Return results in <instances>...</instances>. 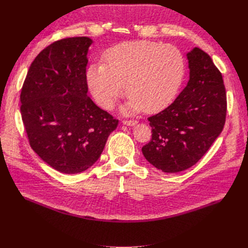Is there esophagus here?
Listing matches in <instances>:
<instances>
[{
    "instance_id": "34e87169",
    "label": "esophagus",
    "mask_w": 248,
    "mask_h": 248,
    "mask_svg": "<svg viewBox=\"0 0 248 248\" xmlns=\"http://www.w3.org/2000/svg\"><path fill=\"white\" fill-rule=\"evenodd\" d=\"M122 123L124 125H127V126H134L138 122L134 121V120H123Z\"/></svg>"
}]
</instances>
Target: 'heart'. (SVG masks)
<instances>
[{
	"instance_id": "obj_1",
	"label": "heart",
	"mask_w": 248,
	"mask_h": 248,
	"mask_svg": "<svg viewBox=\"0 0 248 248\" xmlns=\"http://www.w3.org/2000/svg\"><path fill=\"white\" fill-rule=\"evenodd\" d=\"M103 62L88 68V87L104 109L114 108L126 89L130 95L122 108L126 115L166 108L175 99L185 71L177 47L147 40L112 47L104 54Z\"/></svg>"
}]
</instances>
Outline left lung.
Here are the masks:
<instances>
[{"label": "left lung", "mask_w": 248, "mask_h": 248, "mask_svg": "<svg viewBox=\"0 0 248 248\" xmlns=\"http://www.w3.org/2000/svg\"><path fill=\"white\" fill-rule=\"evenodd\" d=\"M189 80L166 109L149 117L152 139L141 148L145 158L164 172L194 166L221 133L227 93L220 71L199 47L187 54Z\"/></svg>", "instance_id": "1"}]
</instances>
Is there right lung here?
<instances>
[{"mask_svg": "<svg viewBox=\"0 0 248 248\" xmlns=\"http://www.w3.org/2000/svg\"><path fill=\"white\" fill-rule=\"evenodd\" d=\"M88 37L55 41L39 52L20 93L30 146L49 167L78 174L100 157L119 120L88 96Z\"/></svg>", "mask_w": 248, "mask_h": 248, "instance_id": "right-lung-1", "label": "right lung"}]
</instances>
